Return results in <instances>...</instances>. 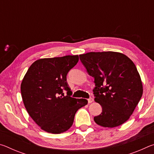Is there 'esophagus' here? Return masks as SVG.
<instances>
[{"label":"esophagus","instance_id":"34e87169","mask_svg":"<svg viewBox=\"0 0 154 154\" xmlns=\"http://www.w3.org/2000/svg\"><path fill=\"white\" fill-rule=\"evenodd\" d=\"M93 98H88V103H92L93 102Z\"/></svg>","mask_w":154,"mask_h":154}]
</instances>
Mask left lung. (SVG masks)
<instances>
[{"label":"left lung","instance_id":"left-lung-1","mask_svg":"<svg viewBox=\"0 0 154 154\" xmlns=\"http://www.w3.org/2000/svg\"><path fill=\"white\" fill-rule=\"evenodd\" d=\"M88 73L94 78V100L102 113L94 120L113 128L126 122L141 98L143 85L137 67L128 57L115 51L89 52L79 55Z\"/></svg>","mask_w":154,"mask_h":154}]
</instances>
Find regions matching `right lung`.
<instances>
[{
  "instance_id": "right-lung-1",
  "label": "right lung",
  "mask_w": 154,
  "mask_h": 154,
  "mask_svg": "<svg viewBox=\"0 0 154 154\" xmlns=\"http://www.w3.org/2000/svg\"><path fill=\"white\" fill-rule=\"evenodd\" d=\"M78 61L77 55L39 59L29 67L22 80L21 94L25 108L35 123L49 133L69 130L78 109L88 104L86 99L71 97L66 82L68 72Z\"/></svg>"
}]
</instances>
